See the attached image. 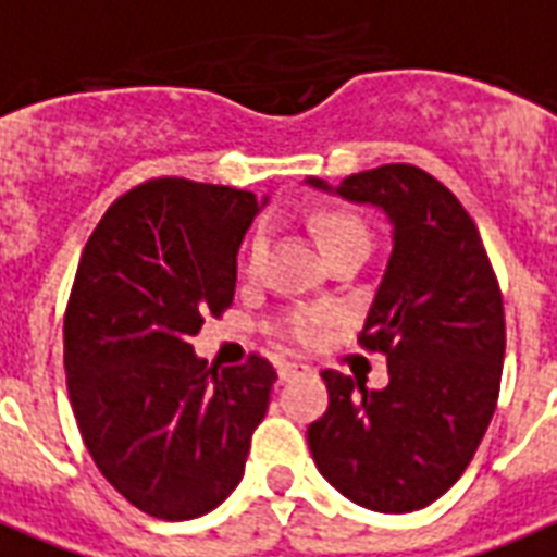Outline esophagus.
Wrapping results in <instances>:
<instances>
[{
	"mask_svg": "<svg viewBox=\"0 0 557 557\" xmlns=\"http://www.w3.org/2000/svg\"><path fill=\"white\" fill-rule=\"evenodd\" d=\"M307 372H312L307 362L289 360V362H280V372L277 374H280V383H286V381H292L295 374H307Z\"/></svg>",
	"mask_w": 557,
	"mask_h": 557,
	"instance_id": "obj_1",
	"label": "esophagus"
}]
</instances>
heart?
Wrapping results in <instances>:
<instances>
[{
    "instance_id": "heart-1",
    "label": "heart",
    "mask_w": 557,
    "mask_h": 557,
    "mask_svg": "<svg viewBox=\"0 0 557 557\" xmlns=\"http://www.w3.org/2000/svg\"><path fill=\"white\" fill-rule=\"evenodd\" d=\"M312 226L321 238V247L324 253H333V250H345V247H362L369 250L372 247V236H369V226L362 224L360 215H354L348 209H319L315 218H312ZM268 233L265 230H257L250 245H247L245 253V271L253 274L257 265L262 262V253H265ZM327 321V310H319V307H298V310H289L280 321V331L283 336L292 342H300V345H312V342L321 336V327Z\"/></svg>"
}]
</instances>
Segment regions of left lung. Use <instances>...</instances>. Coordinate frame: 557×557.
<instances>
[{"mask_svg": "<svg viewBox=\"0 0 557 557\" xmlns=\"http://www.w3.org/2000/svg\"><path fill=\"white\" fill-rule=\"evenodd\" d=\"M383 209L393 253L360 345L386 354L389 383L366 389L324 369L331 405L307 431L315 467L342 496L381 513L431 505L463 475L498 401L505 307L475 221L416 164H381L336 188Z\"/></svg>", "mask_w": 557, "mask_h": 557, "instance_id": "1", "label": "left lung"}]
</instances>
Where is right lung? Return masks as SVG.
Instances as JSON below:
<instances>
[{"label":"right lung","instance_id":"add662e5","mask_svg":"<svg viewBox=\"0 0 557 557\" xmlns=\"http://www.w3.org/2000/svg\"><path fill=\"white\" fill-rule=\"evenodd\" d=\"M262 206L159 176L117 197L82 250L64 312L70 405L102 478L156 520L203 517L238 487L271 401V362L212 372L188 342L233 304Z\"/></svg>","mask_w":557,"mask_h":557}]
</instances>
